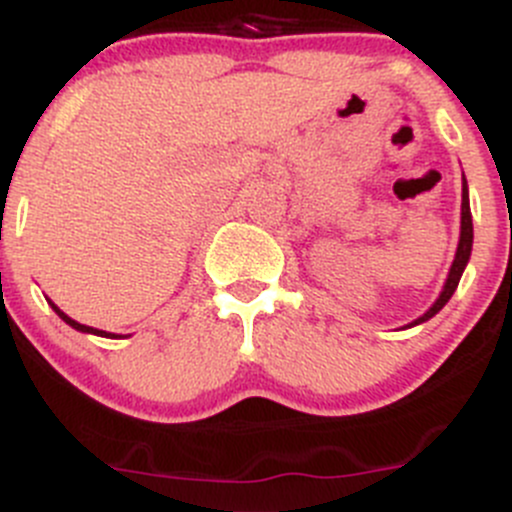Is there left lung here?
Wrapping results in <instances>:
<instances>
[{"mask_svg":"<svg viewBox=\"0 0 512 512\" xmlns=\"http://www.w3.org/2000/svg\"><path fill=\"white\" fill-rule=\"evenodd\" d=\"M470 250H473V215H470L468 182H465V177H463V207H460V242H458V252H455L453 267H450L448 280H445L443 292H440V297H438V300H435V305L430 307V310L425 312L423 317H418V320H415V322H410L408 327L420 325V322L430 320V317L438 315V312L443 310L445 305H448V300H450V297H453V292L458 290V282H460V277H463L465 265H468V260H470Z\"/></svg>","mask_w":512,"mask_h":512,"instance_id":"1","label":"left lung"}]
</instances>
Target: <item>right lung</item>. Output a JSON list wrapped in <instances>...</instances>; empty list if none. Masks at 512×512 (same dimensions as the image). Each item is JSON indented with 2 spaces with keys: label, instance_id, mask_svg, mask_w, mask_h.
Returning a JSON list of instances; mask_svg holds the SVG:
<instances>
[{
  "label": "right lung",
  "instance_id": "obj_1",
  "mask_svg": "<svg viewBox=\"0 0 512 512\" xmlns=\"http://www.w3.org/2000/svg\"><path fill=\"white\" fill-rule=\"evenodd\" d=\"M49 305H52V310H54V312H57V315H59V317H62V320H64V322H67V325H69V327H74V330H79V332H89V335H99V337H114V335H112V332H104V330H97V327H89V325H79V322H77V320H72V317H69V315H64V312H62V310H59V307H57V305H54V302H49Z\"/></svg>",
  "mask_w": 512,
  "mask_h": 512
}]
</instances>
